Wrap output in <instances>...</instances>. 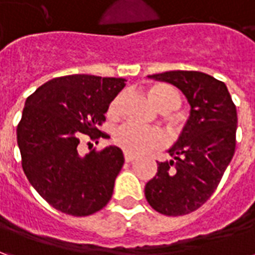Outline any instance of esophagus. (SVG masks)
<instances>
[{
  "instance_id": "1",
  "label": "esophagus",
  "mask_w": 255,
  "mask_h": 255,
  "mask_svg": "<svg viewBox=\"0 0 255 255\" xmlns=\"http://www.w3.org/2000/svg\"><path fill=\"white\" fill-rule=\"evenodd\" d=\"M135 158H136V157H135L133 154H129V153H124V160H126V162H132Z\"/></svg>"
}]
</instances>
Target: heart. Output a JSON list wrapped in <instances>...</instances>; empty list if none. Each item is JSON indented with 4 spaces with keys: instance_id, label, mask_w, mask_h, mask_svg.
I'll list each match as a JSON object with an SVG mask.
<instances>
[{
    "instance_id": "b5f03b06",
    "label": "heart",
    "mask_w": 255,
    "mask_h": 255,
    "mask_svg": "<svg viewBox=\"0 0 255 255\" xmlns=\"http://www.w3.org/2000/svg\"><path fill=\"white\" fill-rule=\"evenodd\" d=\"M150 100L161 112L169 113L180 105V94L175 87L166 83L153 84L149 89ZM123 94L113 98L108 108V115L111 117L119 116L122 111ZM113 142L129 154H140L149 150L160 149L166 144L165 133L158 128H143L132 123H126L116 129L113 135Z\"/></svg>"
}]
</instances>
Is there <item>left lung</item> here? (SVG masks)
Wrapping results in <instances>:
<instances>
[{"mask_svg":"<svg viewBox=\"0 0 255 255\" xmlns=\"http://www.w3.org/2000/svg\"><path fill=\"white\" fill-rule=\"evenodd\" d=\"M149 78L182 90L191 105L190 119L177 143L173 160L158 162L144 195L151 208L165 216H184L213 195L236 144V106L221 80L198 71H169Z\"/></svg>","mask_w":255,"mask_h":255,"instance_id":"1","label":"left lung"}]
</instances>
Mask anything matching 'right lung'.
Here are the masks:
<instances>
[{
    "instance_id": "add662e5",
    "label": "right lung",
    "mask_w": 255,
    "mask_h": 255,
    "mask_svg": "<svg viewBox=\"0 0 255 255\" xmlns=\"http://www.w3.org/2000/svg\"><path fill=\"white\" fill-rule=\"evenodd\" d=\"M123 78L68 75L42 84L27 98L17 124L21 168L50 206L83 217L105 208L124 164L116 146L79 154L82 139L106 136L100 127Z\"/></svg>"
}]
</instances>
